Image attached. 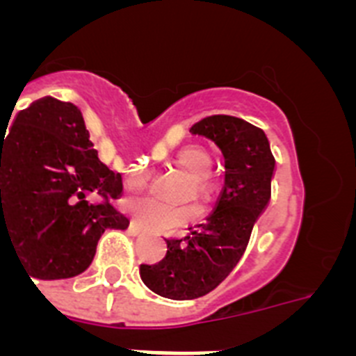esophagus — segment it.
<instances>
[{"instance_id":"obj_1","label":"esophagus","mask_w":356,"mask_h":356,"mask_svg":"<svg viewBox=\"0 0 356 356\" xmlns=\"http://www.w3.org/2000/svg\"><path fill=\"white\" fill-rule=\"evenodd\" d=\"M128 232H130L131 235H140V234H143V228H140V226L137 225L135 221H131L130 226H128Z\"/></svg>"}]
</instances>
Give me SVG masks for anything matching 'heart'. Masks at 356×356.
Instances as JSON below:
<instances>
[{
	"instance_id": "obj_1",
	"label": "heart",
	"mask_w": 356,
	"mask_h": 356,
	"mask_svg": "<svg viewBox=\"0 0 356 356\" xmlns=\"http://www.w3.org/2000/svg\"><path fill=\"white\" fill-rule=\"evenodd\" d=\"M175 168L191 178L188 197H207L210 194V184L207 176L212 169V160L209 153L201 147H185L175 159ZM147 184V175L143 171L131 172L128 176V187L134 191H143ZM127 210L135 217V221L151 232H175L176 228L187 225L196 217L194 209L169 210L160 207L151 200L128 201Z\"/></svg>"
}]
</instances>
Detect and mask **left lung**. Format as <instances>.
<instances>
[{
  "label": "left lung",
  "instance_id": "1",
  "mask_svg": "<svg viewBox=\"0 0 356 356\" xmlns=\"http://www.w3.org/2000/svg\"><path fill=\"white\" fill-rule=\"evenodd\" d=\"M191 134L205 137L225 159V187L203 225L168 241L159 264H143L140 278L162 298L196 300L221 284L246 251L253 226L271 201L276 162L260 128L234 115L201 119Z\"/></svg>",
  "mask_w": 356,
  "mask_h": 356
}]
</instances>
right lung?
Masks as SVG:
<instances>
[{
  "label": "right lung",
  "instance_id": "1",
  "mask_svg": "<svg viewBox=\"0 0 356 356\" xmlns=\"http://www.w3.org/2000/svg\"><path fill=\"white\" fill-rule=\"evenodd\" d=\"M89 192L106 203L90 206ZM121 194V175L97 159L72 103L40 97L0 135V242L5 234L31 278L81 275L103 232L130 225L108 203Z\"/></svg>",
  "mask_w": 356,
  "mask_h": 356
}]
</instances>
